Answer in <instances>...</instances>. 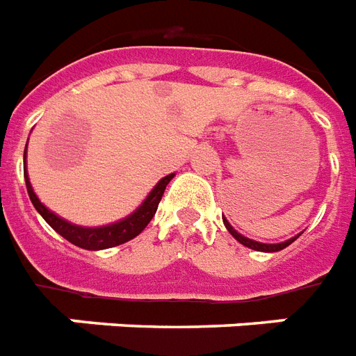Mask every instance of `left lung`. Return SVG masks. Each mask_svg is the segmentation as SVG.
I'll list each match as a JSON object with an SVG mask.
<instances>
[{"label":"left lung","mask_w":356,"mask_h":356,"mask_svg":"<svg viewBox=\"0 0 356 356\" xmlns=\"http://www.w3.org/2000/svg\"><path fill=\"white\" fill-rule=\"evenodd\" d=\"M222 220H224V226H226L227 232L232 233L233 237L237 238L238 243L244 244V246H248V248H252V250H257V252H280V250L286 248L289 244H292L296 241V237H294V238H291V241H285V243H281V244H263V243H257V241H252V238H248V237H243L241 233L235 232V229H233V227H232V224L227 222L226 218H222Z\"/></svg>","instance_id":"8db88e82"}]
</instances>
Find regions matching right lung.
Masks as SVG:
<instances>
[{"label":"right lung","mask_w":356,"mask_h":356,"mask_svg":"<svg viewBox=\"0 0 356 356\" xmlns=\"http://www.w3.org/2000/svg\"><path fill=\"white\" fill-rule=\"evenodd\" d=\"M25 176V186H27V193H29V198L33 202V206L36 207V211L44 217V220L49 224L56 233H60L65 241H70L71 244H75L79 248L84 250H104L112 248V246H119V244L129 243L130 238L138 237L139 233L143 232L147 224L152 220L156 209H158V204H160L161 196H163L165 187L172 180V176L169 175L161 178L158 181V186L150 191V195L147 196V200L138 207V211H134L132 215L121 220V222L110 224V226L102 227H81L75 226V224H70L62 220L60 217H56L55 213H51L47 207L38 200V196L34 195L33 187H31V181L27 178V170H24Z\"/></svg>","instance_id":"1"}]
</instances>
